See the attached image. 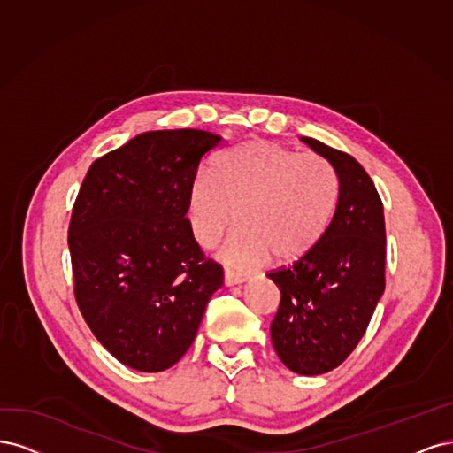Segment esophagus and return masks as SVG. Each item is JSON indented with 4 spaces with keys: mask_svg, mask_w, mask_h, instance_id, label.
Wrapping results in <instances>:
<instances>
[{
    "mask_svg": "<svg viewBox=\"0 0 453 453\" xmlns=\"http://www.w3.org/2000/svg\"><path fill=\"white\" fill-rule=\"evenodd\" d=\"M246 279H248L246 274H242V273H237V271H231V269H226V273H224V282H226L227 286L242 284Z\"/></svg>",
    "mask_w": 453,
    "mask_h": 453,
    "instance_id": "34e87169",
    "label": "esophagus"
}]
</instances>
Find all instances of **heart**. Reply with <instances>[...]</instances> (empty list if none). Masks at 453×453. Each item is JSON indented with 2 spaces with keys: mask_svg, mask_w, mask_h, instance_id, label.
Returning a JSON list of instances; mask_svg holds the SVG:
<instances>
[{
  "mask_svg": "<svg viewBox=\"0 0 453 453\" xmlns=\"http://www.w3.org/2000/svg\"><path fill=\"white\" fill-rule=\"evenodd\" d=\"M339 203V174L324 156L248 141L224 150L189 186L188 218L196 241L212 248L237 220L220 250L244 267L269 254L291 261L324 239Z\"/></svg>",
  "mask_w": 453,
  "mask_h": 453,
  "instance_id": "obj_1",
  "label": "heart"
}]
</instances>
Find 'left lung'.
Returning a JSON list of instances; mask_svg holds the SVG:
<instances>
[{
  "instance_id": "left-lung-1",
  "label": "left lung",
  "mask_w": 453,
  "mask_h": 453,
  "mask_svg": "<svg viewBox=\"0 0 453 453\" xmlns=\"http://www.w3.org/2000/svg\"><path fill=\"white\" fill-rule=\"evenodd\" d=\"M339 174V203L324 239L309 254L267 273L280 289L271 341L289 371H333L354 352L386 288L384 207L356 159L303 137Z\"/></svg>"
}]
</instances>
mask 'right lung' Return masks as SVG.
<instances>
[{
  "label": "right lung",
  "instance_id": "add662e5",
  "mask_svg": "<svg viewBox=\"0 0 453 453\" xmlns=\"http://www.w3.org/2000/svg\"><path fill=\"white\" fill-rule=\"evenodd\" d=\"M222 137L149 131L97 157L69 222L79 311L127 367L159 372L194 342L224 269L194 239L188 192Z\"/></svg>",
  "mask_w": 453,
  "mask_h": 453
}]
</instances>
